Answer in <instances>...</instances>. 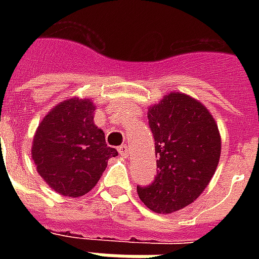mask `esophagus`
<instances>
[{
	"instance_id": "obj_1",
	"label": "esophagus",
	"mask_w": 259,
	"mask_h": 259,
	"mask_svg": "<svg viewBox=\"0 0 259 259\" xmlns=\"http://www.w3.org/2000/svg\"><path fill=\"white\" fill-rule=\"evenodd\" d=\"M118 151H119V154H120V155H122L123 158L129 157V147L126 146V144H122V146L119 147Z\"/></svg>"
}]
</instances>
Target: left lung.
I'll return each instance as SVG.
<instances>
[{
    "mask_svg": "<svg viewBox=\"0 0 259 259\" xmlns=\"http://www.w3.org/2000/svg\"><path fill=\"white\" fill-rule=\"evenodd\" d=\"M155 140L157 176L137 194L147 208L170 213L197 200L217 170L221 135L209 111L200 101L175 91L148 108Z\"/></svg>",
    "mask_w": 259,
    "mask_h": 259,
    "instance_id": "obj_1",
    "label": "left lung"
}]
</instances>
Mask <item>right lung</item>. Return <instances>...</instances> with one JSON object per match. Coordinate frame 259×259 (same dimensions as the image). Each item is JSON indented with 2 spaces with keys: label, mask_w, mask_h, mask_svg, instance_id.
Returning a JSON list of instances; mask_svg holds the SVG:
<instances>
[{
  "label": "right lung",
  "mask_w": 259,
  "mask_h": 259,
  "mask_svg": "<svg viewBox=\"0 0 259 259\" xmlns=\"http://www.w3.org/2000/svg\"><path fill=\"white\" fill-rule=\"evenodd\" d=\"M90 98H69L44 116L33 139L31 158L38 175L65 197L84 195L97 185L108 159L118 155L94 124Z\"/></svg>",
  "instance_id": "right-lung-1"
}]
</instances>
